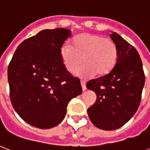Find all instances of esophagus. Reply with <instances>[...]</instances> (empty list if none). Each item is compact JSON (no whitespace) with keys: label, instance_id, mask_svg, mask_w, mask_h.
<instances>
[{"label":"esophagus","instance_id":"1","mask_svg":"<svg viewBox=\"0 0 150 150\" xmlns=\"http://www.w3.org/2000/svg\"><path fill=\"white\" fill-rule=\"evenodd\" d=\"M81 86L82 89H83V91H85L87 90V88H86V83L84 81H82L81 80Z\"/></svg>","mask_w":150,"mask_h":150}]
</instances>
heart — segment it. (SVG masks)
<instances>
[{
  "label": "heart",
  "mask_w": 150,
  "mask_h": 150,
  "mask_svg": "<svg viewBox=\"0 0 150 150\" xmlns=\"http://www.w3.org/2000/svg\"><path fill=\"white\" fill-rule=\"evenodd\" d=\"M60 56L66 69L71 72L83 59L84 63L75 70V75L88 78L96 73L99 76L108 74L117 62L118 50L116 43L110 38L84 33L73 39L72 46L63 44L60 49Z\"/></svg>",
  "instance_id": "1"
}]
</instances>
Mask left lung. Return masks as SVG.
Listing matches in <instances>:
<instances>
[{"mask_svg": "<svg viewBox=\"0 0 150 150\" xmlns=\"http://www.w3.org/2000/svg\"><path fill=\"white\" fill-rule=\"evenodd\" d=\"M118 59L108 74L91 79L87 88L97 96L96 101L88 109L91 123L104 130L120 128L138 109L145 84V74L137 50L120 35L112 32Z\"/></svg>", "mask_w": 150, "mask_h": 150, "instance_id": "1", "label": "left lung"}]
</instances>
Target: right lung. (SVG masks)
Returning <instances> with one entry per match:
<instances>
[{"label": "right lung", "mask_w": 150, "mask_h": 150, "mask_svg": "<svg viewBox=\"0 0 150 150\" xmlns=\"http://www.w3.org/2000/svg\"><path fill=\"white\" fill-rule=\"evenodd\" d=\"M71 35L64 28L43 30L22 42L9 62L12 105L21 119L38 129L59 125L69 102L82 93L79 79L67 71L60 56Z\"/></svg>", "instance_id": "right-lung-1"}]
</instances>
